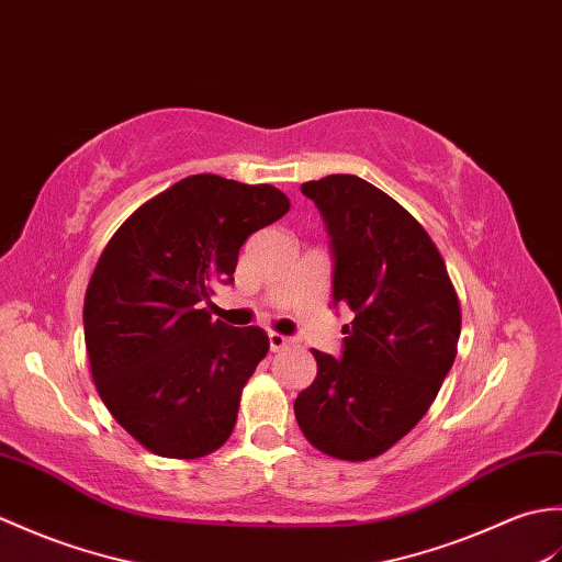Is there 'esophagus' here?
<instances>
[{"label":"esophagus","instance_id":"esophagus-1","mask_svg":"<svg viewBox=\"0 0 562 562\" xmlns=\"http://www.w3.org/2000/svg\"><path fill=\"white\" fill-rule=\"evenodd\" d=\"M289 344H291L289 336H283V334H279V331H269V346H271L273 353L283 351V348L289 346Z\"/></svg>","mask_w":562,"mask_h":562}]
</instances>
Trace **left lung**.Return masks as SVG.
<instances>
[{
  "label": "left lung",
  "instance_id": "8db88e82",
  "mask_svg": "<svg viewBox=\"0 0 562 562\" xmlns=\"http://www.w3.org/2000/svg\"><path fill=\"white\" fill-rule=\"evenodd\" d=\"M327 221L334 303L353 322L344 356L313 351L315 382L297 394L295 420L315 450L368 461L428 414L457 358L461 307L428 231L375 184L356 176L305 182Z\"/></svg>",
  "mask_w": 562,
  "mask_h": 562
}]
</instances>
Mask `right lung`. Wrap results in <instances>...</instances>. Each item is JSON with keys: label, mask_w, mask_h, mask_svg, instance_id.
I'll list each match as a JSON object with an SVG mask.
<instances>
[{"label": "right lung", "mask_w": 562, "mask_h": 562, "mask_svg": "<svg viewBox=\"0 0 562 562\" xmlns=\"http://www.w3.org/2000/svg\"><path fill=\"white\" fill-rule=\"evenodd\" d=\"M291 209L273 184L190 176L142 204L105 245L83 301L103 404L148 452L199 459L231 438L243 386L269 351L259 327L211 319L243 243Z\"/></svg>", "instance_id": "add662e5"}]
</instances>
